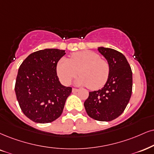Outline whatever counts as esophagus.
Returning a JSON list of instances; mask_svg holds the SVG:
<instances>
[{"label": "esophagus", "mask_w": 154, "mask_h": 154, "mask_svg": "<svg viewBox=\"0 0 154 154\" xmlns=\"http://www.w3.org/2000/svg\"><path fill=\"white\" fill-rule=\"evenodd\" d=\"M79 91V89H77V88H72V91L73 92H78Z\"/></svg>", "instance_id": "1"}]
</instances>
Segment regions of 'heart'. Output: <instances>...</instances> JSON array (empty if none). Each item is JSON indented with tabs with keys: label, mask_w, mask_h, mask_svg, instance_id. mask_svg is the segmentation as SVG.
<instances>
[{
	"label": "heart",
	"mask_w": 154,
	"mask_h": 154,
	"mask_svg": "<svg viewBox=\"0 0 154 154\" xmlns=\"http://www.w3.org/2000/svg\"><path fill=\"white\" fill-rule=\"evenodd\" d=\"M109 71L108 62L101 59L98 54L90 51L73 53L70 59L60 58L56 66L58 76L63 84H70L72 79L79 73L81 75L75 80V84L88 86L92 90L105 85Z\"/></svg>",
	"instance_id": "heart-1"
}]
</instances>
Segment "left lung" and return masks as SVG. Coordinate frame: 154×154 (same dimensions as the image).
Returning <instances> with one entry per match:
<instances>
[{
    "label": "left lung",
    "mask_w": 154,
    "mask_h": 154,
    "mask_svg": "<svg viewBox=\"0 0 154 154\" xmlns=\"http://www.w3.org/2000/svg\"><path fill=\"white\" fill-rule=\"evenodd\" d=\"M98 52L107 60L109 75L98 91L89 92L85 100L87 114L99 121H111L124 111L132 94V71L123 54L114 49L98 47Z\"/></svg>",
    "instance_id": "1"
}]
</instances>
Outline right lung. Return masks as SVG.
<instances>
[{"instance_id": "1", "label": "right lung", "mask_w": 154, "mask_h": 154, "mask_svg": "<svg viewBox=\"0 0 154 154\" xmlns=\"http://www.w3.org/2000/svg\"><path fill=\"white\" fill-rule=\"evenodd\" d=\"M66 52L46 48L30 54L18 69L15 92L23 113L35 123H46L61 115L71 87L63 86L56 72Z\"/></svg>"}]
</instances>
